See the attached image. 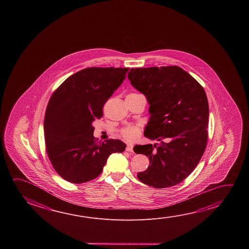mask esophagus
<instances>
[{"label": "esophagus", "mask_w": 249, "mask_h": 249, "mask_svg": "<svg viewBox=\"0 0 249 249\" xmlns=\"http://www.w3.org/2000/svg\"><path fill=\"white\" fill-rule=\"evenodd\" d=\"M133 148H134V145L129 143V144L126 145V151H127V152H133Z\"/></svg>", "instance_id": "esophagus-1"}]
</instances>
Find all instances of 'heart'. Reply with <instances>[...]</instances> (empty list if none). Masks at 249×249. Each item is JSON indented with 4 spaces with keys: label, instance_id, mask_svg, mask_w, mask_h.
I'll return each mask as SVG.
<instances>
[{
    "label": "heart",
    "instance_id": "obj_1",
    "mask_svg": "<svg viewBox=\"0 0 249 249\" xmlns=\"http://www.w3.org/2000/svg\"><path fill=\"white\" fill-rule=\"evenodd\" d=\"M141 133V128L139 126H127L122 130V135L123 138L128 142H134L138 138Z\"/></svg>",
    "mask_w": 249,
    "mask_h": 249
}]
</instances>
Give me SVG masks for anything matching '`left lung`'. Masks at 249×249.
Here are the masks:
<instances>
[{"label": "left lung", "instance_id": "8db88e82", "mask_svg": "<svg viewBox=\"0 0 249 249\" xmlns=\"http://www.w3.org/2000/svg\"><path fill=\"white\" fill-rule=\"evenodd\" d=\"M131 85L149 104L144 135L160 144L136 145L148 157L147 170L138 179L156 188L180 183L199 163L208 142V98L195 78L177 66L131 69Z\"/></svg>", "mask_w": 249, "mask_h": 249}]
</instances>
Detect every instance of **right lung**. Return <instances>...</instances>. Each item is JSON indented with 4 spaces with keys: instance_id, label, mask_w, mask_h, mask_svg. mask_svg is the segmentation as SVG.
<instances>
[{
    "instance_id": "right-lung-1",
    "label": "right lung",
    "mask_w": 249,
    "mask_h": 249,
    "mask_svg": "<svg viewBox=\"0 0 249 249\" xmlns=\"http://www.w3.org/2000/svg\"><path fill=\"white\" fill-rule=\"evenodd\" d=\"M127 68H88L73 73L53 92L46 109L44 135L49 160L58 175L83 183L101 175L108 156L123 153L120 140L94 141L93 123L126 79Z\"/></svg>"
}]
</instances>
